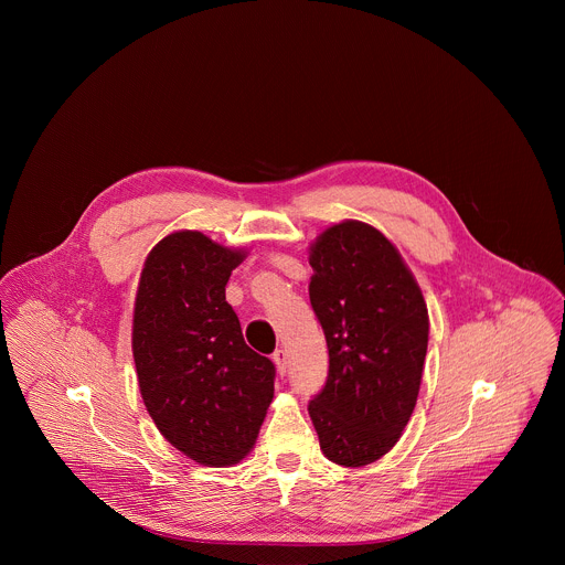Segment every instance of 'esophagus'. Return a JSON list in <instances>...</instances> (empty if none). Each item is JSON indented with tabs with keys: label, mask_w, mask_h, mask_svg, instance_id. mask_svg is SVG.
I'll use <instances>...</instances> for the list:
<instances>
[{
	"label": "esophagus",
	"mask_w": 565,
	"mask_h": 565,
	"mask_svg": "<svg viewBox=\"0 0 565 565\" xmlns=\"http://www.w3.org/2000/svg\"><path fill=\"white\" fill-rule=\"evenodd\" d=\"M273 362L277 364V371L284 375V373H286V364H288V355H286V351H284V349H277V351L273 353Z\"/></svg>",
	"instance_id": "1"
}]
</instances>
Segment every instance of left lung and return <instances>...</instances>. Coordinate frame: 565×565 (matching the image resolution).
Masks as SVG:
<instances>
[{
    "label": "left lung",
    "instance_id": "left-lung-1",
    "mask_svg": "<svg viewBox=\"0 0 565 565\" xmlns=\"http://www.w3.org/2000/svg\"><path fill=\"white\" fill-rule=\"evenodd\" d=\"M310 268L329 377L308 414L329 460L362 467L397 443L414 414L429 342L427 303L391 241L360 221L321 234Z\"/></svg>",
    "mask_w": 565,
    "mask_h": 565
}]
</instances>
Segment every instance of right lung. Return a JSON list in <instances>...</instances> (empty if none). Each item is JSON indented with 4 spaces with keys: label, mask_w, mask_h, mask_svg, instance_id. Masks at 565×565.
I'll use <instances>...</instances> for the list:
<instances>
[{
    "label": "right lung",
    "mask_w": 565,
    "mask_h": 565,
    "mask_svg": "<svg viewBox=\"0 0 565 565\" xmlns=\"http://www.w3.org/2000/svg\"><path fill=\"white\" fill-rule=\"evenodd\" d=\"M241 262L201 232H174L149 253L134 308L145 407L168 443L207 467L253 449L275 393V364L244 342L225 301Z\"/></svg>",
    "instance_id": "1"
}]
</instances>
